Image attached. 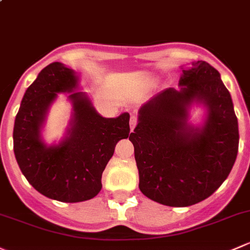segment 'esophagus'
<instances>
[{"label":"esophagus","instance_id":"34e87169","mask_svg":"<svg viewBox=\"0 0 250 250\" xmlns=\"http://www.w3.org/2000/svg\"><path fill=\"white\" fill-rule=\"evenodd\" d=\"M129 125H130V130H134V128H135V125H136V117L135 116H132L130 117V120H129Z\"/></svg>","mask_w":250,"mask_h":250}]
</instances>
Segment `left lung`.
Masks as SVG:
<instances>
[{
    "label": "left lung",
    "mask_w": 250,
    "mask_h": 250,
    "mask_svg": "<svg viewBox=\"0 0 250 250\" xmlns=\"http://www.w3.org/2000/svg\"><path fill=\"white\" fill-rule=\"evenodd\" d=\"M181 69L180 88H167L141 105L129 135L141 193L171 207L211 196L229 176L240 140L232 99L219 72L205 61ZM193 104L205 109L201 125L188 122Z\"/></svg>",
    "instance_id": "8db88e82"
}]
</instances>
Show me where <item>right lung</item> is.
I'll return each instance as SVG.
<instances>
[{"label":"right lung","instance_id":"1","mask_svg":"<svg viewBox=\"0 0 250 250\" xmlns=\"http://www.w3.org/2000/svg\"><path fill=\"white\" fill-rule=\"evenodd\" d=\"M79 83L78 73L63 63L46 65L23 94L13 132L15 158L26 180L44 196L62 202L90 200L101 191L115 146L130 132L128 112L103 117L88 94L78 91ZM59 93H70L72 118L62 140L48 146L41 129Z\"/></svg>","mask_w":250,"mask_h":250}]
</instances>
